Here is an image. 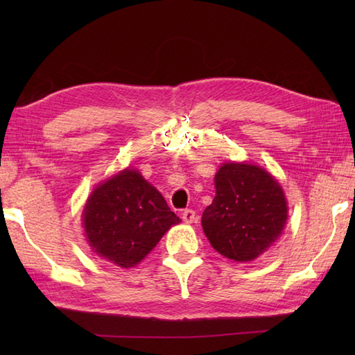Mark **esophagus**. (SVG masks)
Returning <instances> with one entry per match:
<instances>
[{
  "mask_svg": "<svg viewBox=\"0 0 355 355\" xmlns=\"http://www.w3.org/2000/svg\"><path fill=\"white\" fill-rule=\"evenodd\" d=\"M182 218H183V221H184L186 224L195 223V220H197V216H195V210H192V209H186V210H183Z\"/></svg>",
  "mask_w": 355,
  "mask_h": 355,
  "instance_id": "esophagus-1",
  "label": "esophagus"
}]
</instances>
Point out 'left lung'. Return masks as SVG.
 <instances>
[{
    "mask_svg": "<svg viewBox=\"0 0 355 355\" xmlns=\"http://www.w3.org/2000/svg\"><path fill=\"white\" fill-rule=\"evenodd\" d=\"M216 195L201 225L218 253L236 262L258 258L282 235L288 207L281 184L252 163H224L215 175Z\"/></svg>",
    "mask_w": 355,
    "mask_h": 355,
    "instance_id": "left-lung-1",
    "label": "left lung"
}]
</instances>
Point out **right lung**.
<instances>
[{"mask_svg": "<svg viewBox=\"0 0 355 355\" xmlns=\"http://www.w3.org/2000/svg\"><path fill=\"white\" fill-rule=\"evenodd\" d=\"M82 218L93 252L122 268L137 266L180 223L163 195L131 168L96 187Z\"/></svg>", "mask_w": 355, "mask_h": 355, "instance_id": "add662e5", "label": "right lung"}]
</instances>
